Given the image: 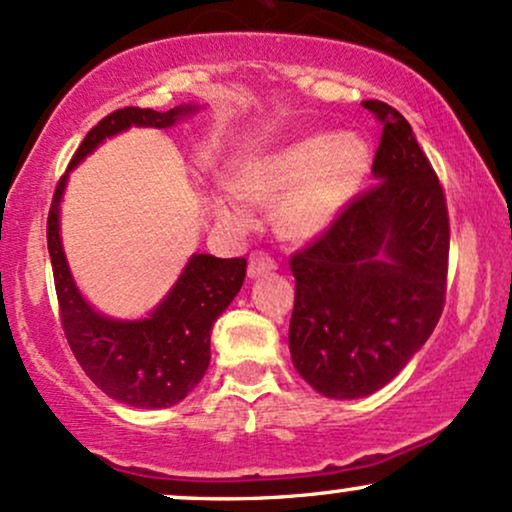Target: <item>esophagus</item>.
Here are the masks:
<instances>
[{
  "instance_id": "obj_1",
  "label": "esophagus",
  "mask_w": 512,
  "mask_h": 512,
  "mask_svg": "<svg viewBox=\"0 0 512 512\" xmlns=\"http://www.w3.org/2000/svg\"><path fill=\"white\" fill-rule=\"evenodd\" d=\"M276 269V262L267 252H252L248 260V276L250 279H260L264 274H272Z\"/></svg>"
}]
</instances>
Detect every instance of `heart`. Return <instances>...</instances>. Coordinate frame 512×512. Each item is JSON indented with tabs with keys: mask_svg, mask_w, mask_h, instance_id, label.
<instances>
[{
	"mask_svg": "<svg viewBox=\"0 0 512 512\" xmlns=\"http://www.w3.org/2000/svg\"><path fill=\"white\" fill-rule=\"evenodd\" d=\"M372 166V147L360 133H310L243 164L236 186L212 193L214 214L231 229H248L252 202H276L279 231L293 240H315L341 221Z\"/></svg>",
	"mask_w": 512,
	"mask_h": 512,
	"instance_id": "b5f03b06",
	"label": "heart"
}]
</instances>
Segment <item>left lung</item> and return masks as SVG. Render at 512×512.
<instances>
[{
    "label": "left lung",
    "mask_w": 512,
    "mask_h": 512,
    "mask_svg": "<svg viewBox=\"0 0 512 512\" xmlns=\"http://www.w3.org/2000/svg\"><path fill=\"white\" fill-rule=\"evenodd\" d=\"M377 186L291 260L295 307L288 348L298 374L336 400L384 389L432 336L448 272V209L412 126L386 102Z\"/></svg>",
    "instance_id": "1"
}]
</instances>
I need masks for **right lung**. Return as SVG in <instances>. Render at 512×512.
Masks as SVG:
<instances>
[{
	"mask_svg": "<svg viewBox=\"0 0 512 512\" xmlns=\"http://www.w3.org/2000/svg\"><path fill=\"white\" fill-rule=\"evenodd\" d=\"M200 112L197 104H178L169 112L126 107L104 116L73 155L61 176L47 219L61 326L78 365L109 398L143 410L171 408L200 384L209 367V334L231 305L245 279L243 257L193 252L171 291L140 319H116L95 310L80 293L61 245V200L69 174L85 157L128 128H171Z\"/></svg>",
	"mask_w": 512,
	"mask_h": 512,
	"instance_id": "add662e5",
	"label": "right lung"
}]
</instances>
